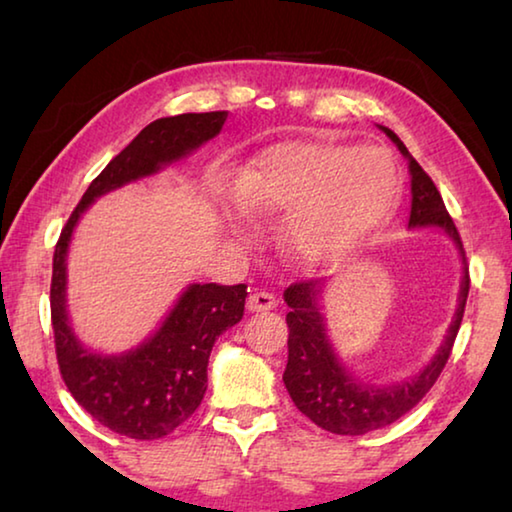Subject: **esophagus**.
Wrapping results in <instances>:
<instances>
[{
  "label": "esophagus",
  "mask_w": 512,
  "mask_h": 512,
  "mask_svg": "<svg viewBox=\"0 0 512 512\" xmlns=\"http://www.w3.org/2000/svg\"><path fill=\"white\" fill-rule=\"evenodd\" d=\"M246 307H248V311H268V309L275 307V296H273V293H268V291L257 289L248 296Z\"/></svg>",
  "instance_id": "obj_1"
}]
</instances>
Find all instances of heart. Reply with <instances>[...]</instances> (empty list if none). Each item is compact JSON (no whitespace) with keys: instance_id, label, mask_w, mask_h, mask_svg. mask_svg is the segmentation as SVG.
Segmentation results:
<instances>
[{"instance_id":"1","label":"heart","mask_w":512,"mask_h":512,"mask_svg":"<svg viewBox=\"0 0 512 512\" xmlns=\"http://www.w3.org/2000/svg\"><path fill=\"white\" fill-rule=\"evenodd\" d=\"M248 219L287 216L282 244L305 264L357 248L393 210L395 164L384 151L334 142H291L264 151L228 187Z\"/></svg>"}]
</instances>
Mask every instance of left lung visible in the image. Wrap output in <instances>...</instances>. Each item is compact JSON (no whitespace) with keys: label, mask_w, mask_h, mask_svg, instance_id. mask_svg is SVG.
<instances>
[{"label":"left lung","mask_w":512,"mask_h":512,"mask_svg":"<svg viewBox=\"0 0 512 512\" xmlns=\"http://www.w3.org/2000/svg\"><path fill=\"white\" fill-rule=\"evenodd\" d=\"M381 131L391 137L400 153L409 160V225L411 228H443L456 241L458 250H461L465 275L461 282L456 316L452 325H449L445 343L440 345L436 357L413 379L388 388H372L368 384H361L336 359L325 334L323 314H320L318 307L320 282L300 280L293 282L284 291V302L289 305V359L287 370L282 375L284 386H287L291 400L298 406L300 413H305L320 429L339 433V436H363L368 431L388 427V424L400 420L404 413H409L431 391V386L436 384V379L445 368L449 354H452L458 327H461L465 314L467 293H470V271H467L463 241L452 216L447 212L443 198H440V192L433 185L429 173L415 162L400 137L391 128L381 126Z\"/></svg>","instance_id":"1"}]
</instances>
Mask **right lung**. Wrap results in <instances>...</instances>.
Segmentation results:
<instances>
[{"label":"right lung","instance_id":"add662e5","mask_svg":"<svg viewBox=\"0 0 512 512\" xmlns=\"http://www.w3.org/2000/svg\"><path fill=\"white\" fill-rule=\"evenodd\" d=\"M228 112H187L155 119L108 162L74 207L54 250L51 327L67 391L103 427L135 440L164 438L203 402L214 341L244 316L246 284H192L162 327L137 350L101 357L85 350L67 325L65 257L74 225L94 198L151 176L221 133Z\"/></svg>","mask_w":512,"mask_h":512}]
</instances>
